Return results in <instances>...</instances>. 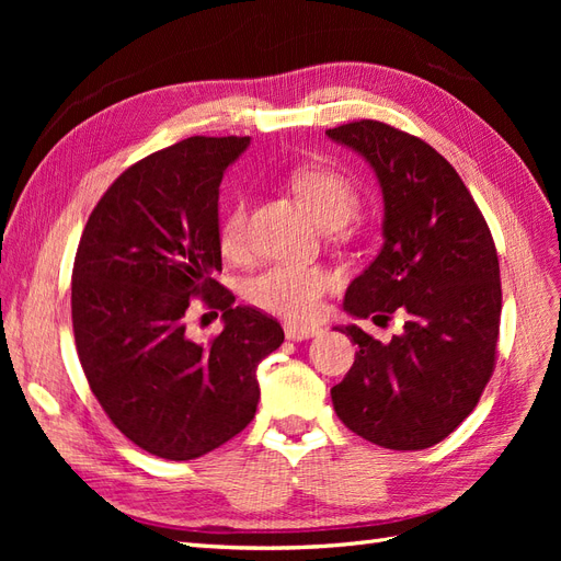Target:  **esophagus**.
<instances>
[{
    "label": "esophagus",
    "mask_w": 561,
    "mask_h": 561,
    "mask_svg": "<svg viewBox=\"0 0 561 561\" xmlns=\"http://www.w3.org/2000/svg\"><path fill=\"white\" fill-rule=\"evenodd\" d=\"M322 330L320 328H307V325H297V322H287L285 325V336L293 339V342H301V339H311L318 336Z\"/></svg>",
    "instance_id": "1"
}]
</instances>
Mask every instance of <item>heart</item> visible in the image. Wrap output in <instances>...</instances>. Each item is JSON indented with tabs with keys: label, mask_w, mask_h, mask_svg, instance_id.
I'll list each match as a JSON object with an SVG mask.
<instances>
[{
	"label": "heart",
	"mask_w": 561,
	"mask_h": 561,
	"mask_svg": "<svg viewBox=\"0 0 561 561\" xmlns=\"http://www.w3.org/2000/svg\"><path fill=\"white\" fill-rule=\"evenodd\" d=\"M290 186L320 227H342L358 208V190L353 182L330 165L309 163L290 173ZM219 248L233 257L245 243V201L239 196L229 203L219 219ZM334 287L328 268L297 262H276L254 274L245 287V299L266 313L287 320H313L320 313L322 299Z\"/></svg>",
	"instance_id": "1"
}]
</instances>
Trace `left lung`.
<instances>
[{
    "label": "left lung",
    "instance_id": "obj_1",
    "mask_svg": "<svg viewBox=\"0 0 561 561\" xmlns=\"http://www.w3.org/2000/svg\"><path fill=\"white\" fill-rule=\"evenodd\" d=\"M369 161L383 194V248L355 278L344 309L355 318H404L381 344H358L332 388L344 426L386 449H426L454 433L494 375L501 325L499 254L486 219L454 165L416 135L375 118L325 130Z\"/></svg>",
    "mask_w": 561,
    "mask_h": 561
}]
</instances>
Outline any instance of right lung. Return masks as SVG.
<instances>
[{
  "label": "right lung",
  "mask_w": 561,
  "mask_h": 561,
  "mask_svg": "<svg viewBox=\"0 0 561 561\" xmlns=\"http://www.w3.org/2000/svg\"><path fill=\"white\" fill-rule=\"evenodd\" d=\"M250 138L194 135L133 163L98 201L72 268V328L95 400L133 445L190 461L254 419L257 365L283 344L271 316L233 307L217 198ZM198 296L224 311L208 345L185 336ZM215 311V313H216Z\"/></svg>",
  "instance_id": "right-lung-1"
}]
</instances>
